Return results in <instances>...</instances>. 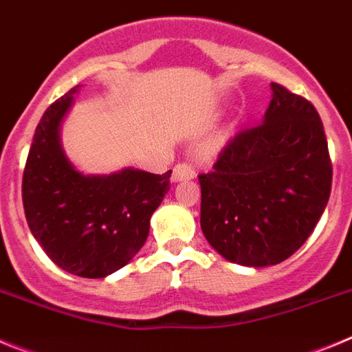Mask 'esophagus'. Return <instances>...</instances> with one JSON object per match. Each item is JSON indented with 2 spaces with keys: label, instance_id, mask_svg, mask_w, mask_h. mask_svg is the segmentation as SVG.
I'll return each instance as SVG.
<instances>
[{
  "label": "esophagus",
  "instance_id": "34e87169",
  "mask_svg": "<svg viewBox=\"0 0 352 352\" xmlns=\"http://www.w3.org/2000/svg\"><path fill=\"white\" fill-rule=\"evenodd\" d=\"M195 178V169L190 164H178V166L173 169V182H185V179H194Z\"/></svg>",
  "mask_w": 352,
  "mask_h": 352
}]
</instances>
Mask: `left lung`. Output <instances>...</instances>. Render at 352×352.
I'll return each instance as SVG.
<instances>
[{
    "mask_svg": "<svg viewBox=\"0 0 352 352\" xmlns=\"http://www.w3.org/2000/svg\"><path fill=\"white\" fill-rule=\"evenodd\" d=\"M263 123L241 130L199 174L201 229L223 259L263 268L312 234L331 192L322 121L307 98L272 82Z\"/></svg>",
    "mask_w": 352,
    "mask_h": 352,
    "instance_id": "8db88e82",
    "label": "left lung"
}]
</instances>
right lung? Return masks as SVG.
<instances>
[{
	"mask_svg": "<svg viewBox=\"0 0 352 352\" xmlns=\"http://www.w3.org/2000/svg\"><path fill=\"white\" fill-rule=\"evenodd\" d=\"M77 91L79 86L49 105L36 126L24 167L23 204L31 234L52 263L72 275L104 278L142 248L173 170L76 169L61 146L60 129Z\"/></svg>",
	"mask_w": 352,
	"mask_h": 352,
	"instance_id": "right-lung-1",
	"label": "right lung"
}]
</instances>
